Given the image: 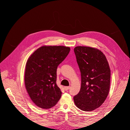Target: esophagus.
<instances>
[{
  "label": "esophagus",
  "instance_id": "34e87169",
  "mask_svg": "<svg viewBox=\"0 0 130 130\" xmlns=\"http://www.w3.org/2000/svg\"><path fill=\"white\" fill-rule=\"evenodd\" d=\"M64 88L65 90H68L70 88V87H64Z\"/></svg>",
  "mask_w": 130,
  "mask_h": 130
}]
</instances>
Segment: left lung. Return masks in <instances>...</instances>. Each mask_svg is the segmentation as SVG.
Segmentation results:
<instances>
[{"mask_svg":"<svg viewBox=\"0 0 130 130\" xmlns=\"http://www.w3.org/2000/svg\"><path fill=\"white\" fill-rule=\"evenodd\" d=\"M74 50L81 76L80 90L74 96V103L82 111H92L99 107L108 96L111 70L100 50L78 46Z\"/></svg>","mask_w":130,"mask_h":130,"instance_id":"obj_1","label":"left lung"}]
</instances>
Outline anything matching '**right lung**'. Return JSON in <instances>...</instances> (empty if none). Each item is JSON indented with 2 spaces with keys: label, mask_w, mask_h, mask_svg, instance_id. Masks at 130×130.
<instances>
[{
  "label": "right lung",
  "mask_w": 130,
  "mask_h": 130,
  "mask_svg": "<svg viewBox=\"0 0 130 130\" xmlns=\"http://www.w3.org/2000/svg\"><path fill=\"white\" fill-rule=\"evenodd\" d=\"M70 49L64 46H42L27 60L24 81L26 91L38 107L49 109L55 105L62 92L56 85L58 66Z\"/></svg>",
  "instance_id": "1"
}]
</instances>
